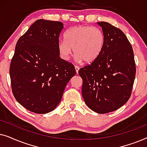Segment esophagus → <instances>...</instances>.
Here are the masks:
<instances>
[{
    "instance_id": "obj_1",
    "label": "esophagus",
    "mask_w": 147,
    "mask_h": 147,
    "mask_svg": "<svg viewBox=\"0 0 147 147\" xmlns=\"http://www.w3.org/2000/svg\"><path fill=\"white\" fill-rule=\"evenodd\" d=\"M75 69H76V73L78 74V71H79L80 67H78V66H75Z\"/></svg>"
}]
</instances>
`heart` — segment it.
Instances as JSON below:
<instances>
[{
  "instance_id": "b5f03b06",
  "label": "heart",
  "mask_w": 147,
  "mask_h": 147,
  "mask_svg": "<svg viewBox=\"0 0 147 147\" xmlns=\"http://www.w3.org/2000/svg\"><path fill=\"white\" fill-rule=\"evenodd\" d=\"M105 45V36L101 29L92 26H76L67 30L65 40L58 43V50L61 58L69 59L72 51L78 61L90 63L100 55Z\"/></svg>"
}]
</instances>
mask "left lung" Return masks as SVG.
<instances>
[{
    "mask_svg": "<svg viewBox=\"0 0 147 147\" xmlns=\"http://www.w3.org/2000/svg\"><path fill=\"white\" fill-rule=\"evenodd\" d=\"M105 36V45L91 64L81 68L82 96L96 113L115 111L130 97L136 75L134 53L121 30L107 22H98Z\"/></svg>",
    "mask_w": 147,
    "mask_h": 147,
    "instance_id": "1",
    "label": "left lung"
}]
</instances>
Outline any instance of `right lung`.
<instances>
[{"label": "right lung", "instance_id": "right-lung-1", "mask_svg": "<svg viewBox=\"0 0 147 147\" xmlns=\"http://www.w3.org/2000/svg\"><path fill=\"white\" fill-rule=\"evenodd\" d=\"M63 24L39 19L18 40L10 66L12 91L19 103L36 114L53 111L76 74L58 50Z\"/></svg>", "mask_w": 147, "mask_h": 147}]
</instances>
